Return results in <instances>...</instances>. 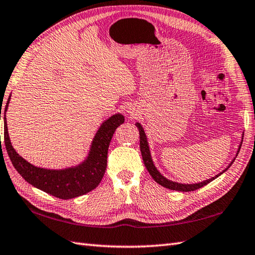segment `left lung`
Segmentation results:
<instances>
[{"mask_svg": "<svg viewBox=\"0 0 255 255\" xmlns=\"http://www.w3.org/2000/svg\"><path fill=\"white\" fill-rule=\"evenodd\" d=\"M135 126L137 127L138 131H139V148H140V152H142V157H143V160L145 163V167L147 170H148L149 174L151 175V178L154 179L158 184H160L162 186H165V188L169 189V190H174V191H180V192H190V191H195L197 189L202 188V186L206 185L207 183L212 182L213 180H215L216 178H218L220 174H223L226 170H228V168L233 165V162L235 161V159L237 158L239 154V150L241 148V145H242V140H243V134H242V137H241V142L240 145L238 147V150H237V154L236 157L234 158L231 162L228 165V167L223 170L220 173L216 174L215 177L211 178V179H207L205 181H202V182H197V183H193V184H185V183H179V182H174V181H171L167 179L166 177H163V175L158 171V169L156 168V166L154 165V161H152V158L150 155V150H149V145H148V140H147V136L145 134V131L143 127L140 126V123L136 122L135 123Z\"/></svg>", "mask_w": 255, "mask_h": 255, "instance_id": "left-lung-1", "label": "left lung"}]
</instances>
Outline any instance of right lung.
<instances>
[{
    "label": "right lung",
    "instance_id": "1",
    "mask_svg": "<svg viewBox=\"0 0 255 255\" xmlns=\"http://www.w3.org/2000/svg\"><path fill=\"white\" fill-rule=\"evenodd\" d=\"M9 100L10 96L4 110V142L9 159L17 172L35 188L62 200L74 199L97 188L107 168V156L111 138L116 128L124 122L121 113H116L101 123L84 161L64 169H47L31 165L17 154L12 146L6 123Z\"/></svg>",
    "mask_w": 255,
    "mask_h": 255
}]
</instances>
